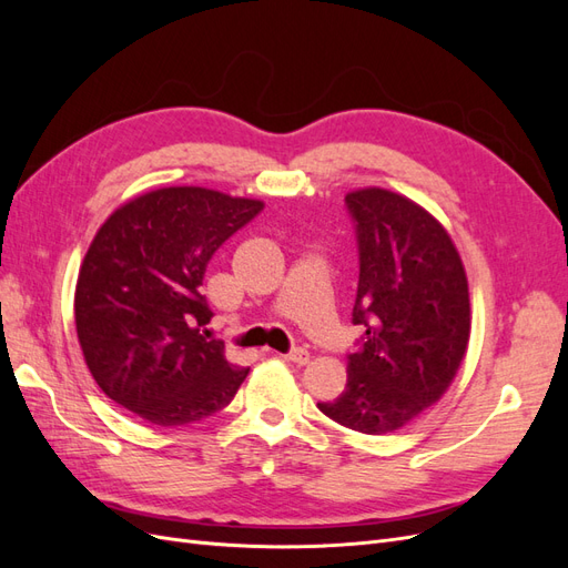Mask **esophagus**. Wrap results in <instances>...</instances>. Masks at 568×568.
<instances>
[{
	"instance_id": "1",
	"label": "esophagus",
	"mask_w": 568,
	"mask_h": 568,
	"mask_svg": "<svg viewBox=\"0 0 568 568\" xmlns=\"http://www.w3.org/2000/svg\"><path fill=\"white\" fill-rule=\"evenodd\" d=\"M282 357L288 359V363H294V365H307V363H311V353H307L305 348H294V351H288Z\"/></svg>"
}]
</instances>
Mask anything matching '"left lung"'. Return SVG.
<instances>
[{"label": "left lung", "mask_w": 568, "mask_h": 568, "mask_svg": "<svg viewBox=\"0 0 568 568\" xmlns=\"http://www.w3.org/2000/svg\"><path fill=\"white\" fill-rule=\"evenodd\" d=\"M359 251L353 324L365 326L348 355L338 398L317 403L353 432L393 434L450 388L471 334L469 284L440 222L382 186L346 194Z\"/></svg>", "instance_id": "1"}]
</instances>
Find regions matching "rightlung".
Instances as JSON below:
<instances>
[{
	"instance_id": "obj_1",
	"label": "right lung",
	"mask_w": 568,
	"mask_h": 568,
	"mask_svg": "<svg viewBox=\"0 0 568 568\" xmlns=\"http://www.w3.org/2000/svg\"><path fill=\"white\" fill-rule=\"evenodd\" d=\"M263 201L203 186L153 189L120 205L80 265L75 329L94 382L153 426H184L230 405L248 369L201 334L213 313L205 265Z\"/></svg>"
}]
</instances>
